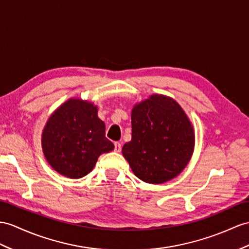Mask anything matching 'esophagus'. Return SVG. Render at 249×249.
Instances as JSON below:
<instances>
[{"instance_id":"1","label":"esophagus","mask_w":249,"mask_h":249,"mask_svg":"<svg viewBox=\"0 0 249 249\" xmlns=\"http://www.w3.org/2000/svg\"><path fill=\"white\" fill-rule=\"evenodd\" d=\"M114 145H115V147H114L115 152H120V151H121V144L119 142H115Z\"/></svg>"}]
</instances>
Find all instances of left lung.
<instances>
[{"instance_id":"obj_1","label":"left lung","mask_w":249,"mask_h":249,"mask_svg":"<svg viewBox=\"0 0 249 249\" xmlns=\"http://www.w3.org/2000/svg\"><path fill=\"white\" fill-rule=\"evenodd\" d=\"M132 139L123 155L136 177L162 184L184 170L195 150V130L177 101L151 95L135 105L131 114Z\"/></svg>"}]
</instances>
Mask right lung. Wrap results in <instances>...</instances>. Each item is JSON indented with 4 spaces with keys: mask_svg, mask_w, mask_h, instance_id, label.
<instances>
[{
    "mask_svg": "<svg viewBox=\"0 0 249 249\" xmlns=\"http://www.w3.org/2000/svg\"><path fill=\"white\" fill-rule=\"evenodd\" d=\"M97 107L81 99L65 101L48 118L42 132V149L53 170L70 178L86 177L99 155L114 149Z\"/></svg>",
    "mask_w": 249,
    "mask_h": 249,
    "instance_id": "add662e5",
    "label": "right lung"
}]
</instances>
